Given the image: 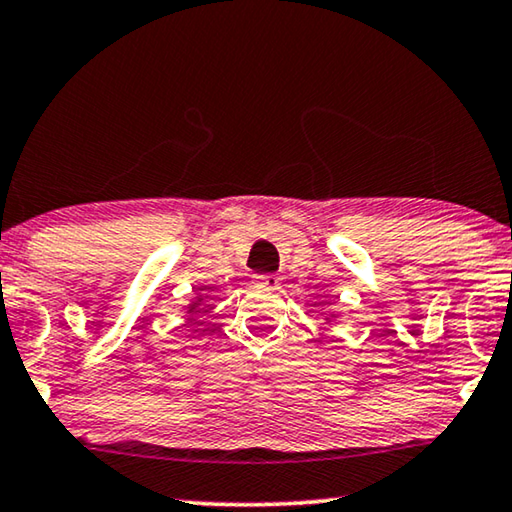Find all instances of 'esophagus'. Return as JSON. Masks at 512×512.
<instances>
[{"instance_id": "34e87169", "label": "esophagus", "mask_w": 512, "mask_h": 512, "mask_svg": "<svg viewBox=\"0 0 512 512\" xmlns=\"http://www.w3.org/2000/svg\"><path fill=\"white\" fill-rule=\"evenodd\" d=\"M255 280H257L259 287H266V289H277V287H280V277L271 275V273H268V275H257Z\"/></svg>"}]
</instances>
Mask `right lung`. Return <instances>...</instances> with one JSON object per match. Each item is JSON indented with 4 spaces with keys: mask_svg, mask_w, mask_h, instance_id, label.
I'll list each match as a JSON object with an SVG mask.
<instances>
[{
    "mask_svg": "<svg viewBox=\"0 0 512 512\" xmlns=\"http://www.w3.org/2000/svg\"><path fill=\"white\" fill-rule=\"evenodd\" d=\"M201 302H203V296H198V298L192 302V305H189V314H192V311H196V307L201 305Z\"/></svg>",
    "mask_w": 512,
    "mask_h": 512,
    "instance_id": "1",
    "label": "right lung"
}]
</instances>
